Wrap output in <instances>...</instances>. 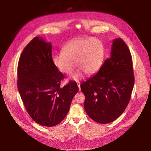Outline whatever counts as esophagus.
<instances>
[{
  "label": "esophagus",
  "instance_id": "esophagus-1",
  "mask_svg": "<svg viewBox=\"0 0 151 151\" xmlns=\"http://www.w3.org/2000/svg\"><path fill=\"white\" fill-rule=\"evenodd\" d=\"M77 84H78V87H79V90H81V87H80V83H79V82H77Z\"/></svg>",
  "mask_w": 151,
  "mask_h": 151
}]
</instances>
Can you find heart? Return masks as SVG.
<instances>
[{"label": "heart", "mask_w": 151, "mask_h": 151, "mask_svg": "<svg viewBox=\"0 0 151 151\" xmlns=\"http://www.w3.org/2000/svg\"><path fill=\"white\" fill-rule=\"evenodd\" d=\"M105 56L103 42L98 39L90 37L80 38L70 42L63 48V52L53 58L55 67L63 73L71 74L76 65L79 69L72 78L78 81L84 72L87 75L96 73L101 67Z\"/></svg>", "instance_id": "heart-1"}]
</instances>
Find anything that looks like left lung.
I'll return each instance as SVG.
<instances>
[{"mask_svg": "<svg viewBox=\"0 0 151 151\" xmlns=\"http://www.w3.org/2000/svg\"><path fill=\"white\" fill-rule=\"evenodd\" d=\"M134 84L131 54L123 39H115L110 58L96 74L81 84L86 113L100 124L114 122L125 110Z\"/></svg>", "mask_w": 151, "mask_h": 151, "instance_id": "left-lung-1", "label": "left lung"}]
</instances>
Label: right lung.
<instances>
[{
	"instance_id": "add662e5",
	"label": "right lung",
	"mask_w": 151,
	"mask_h": 151,
	"mask_svg": "<svg viewBox=\"0 0 151 151\" xmlns=\"http://www.w3.org/2000/svg\"><path fill=\"white\" fill-rule=\"evenodd\" d=\"M17 88L35 122L47 127L61 123L78 91L76 82L60 87L64 75L53 64L52 44L35 37L25 47L17 67Z\"/></svg>"
}]
</instances>
